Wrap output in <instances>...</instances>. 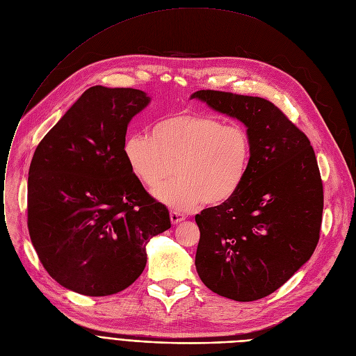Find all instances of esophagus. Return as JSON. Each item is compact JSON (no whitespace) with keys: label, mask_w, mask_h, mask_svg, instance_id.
<instances>
[{"label":"esophagus","mask_w":356,"mask_h":356,"mask_svg":"<svg viewBox=\"0 0 356 356\" xmlns=\"http://www.w3.org/2000/svg\"><path fill=\"white\" fill-rule=\"evenodd\" d=\"M170 218H171V222H172L174 225L185 220V216L181 215L179 212H177V211H171V212H170Z\"/></svg>","instance_id":"34e87169"}]
</instances>
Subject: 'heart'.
Returning <instances> with one entry per match:
<instances>
[{
  "label": "heart",
  "instance_id": "obj_1",
  "mask_svg": "<svg viewBox=\"0 0 356 356\" xmlns=\"http://www.w3.org/2000/svg\"><path fill=\"white\" fill-rule=\"evenodd\" d=\"M124 156L132 175L155 189L171 208L185 212L221 207L241 189L252 156L250 132L211 114L181 113L158 122L148 135H129Z\"/></svg>",
  "mask_w": 356,
  "mask_h": 356
}]
</instances>
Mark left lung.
<instances>
[{
  "label": "left lung",
  "mask_w": 356,
  "mask_h": 356,
  "mask_svg": "<svg viewBox=\"0 0 356 356\" xmlns=\"http://www.w3.org/2000/svg\"><path fill=\"white\" fill-rule=\"evenodd\" d=\"M238 118L252 141L241 189L221 207L195 215V265L212 292L250 302L275 292L314 254L323 185L308 136L270 101L201 90L191 95Z\"/></svg>",
  "instance_id": "8db88e82"
}]
</instances>
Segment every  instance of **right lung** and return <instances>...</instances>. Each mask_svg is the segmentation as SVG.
<instances>
[{
  "mask_svg": "<svg viewBox=\"0 0 356 356\" xmlns=\"http://www.w3.org/2000/svg\"><path fill=\"white\" fill-rule=\"evenodd\" d=\"M149 102L134 88H88L38 144L29 175L26 224L52 280L87 296L138 280L145 247L171 228L125 161L131 118Z\"/></svg>",
  "mask_w": 356,
  "mask_h": 356,
  "instance_id": "right-lung-1",
  "label": "right lung"
}]
</instances>
